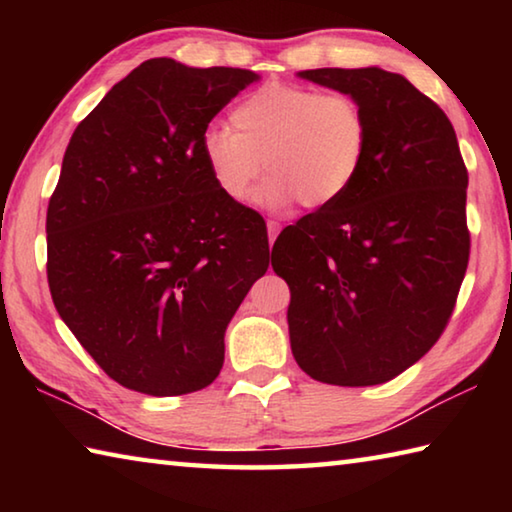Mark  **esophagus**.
<instances>
[{"mask_svg": "<svg viewBox=\"0 0 512 512\" xmlns=\"http://www.w3.org/2000/svg\"><path fill=\"white\" fill-rule=\"evenodd\" d=\"M266 228H268V244H273V241L277 239V235H280V228H282V225L277 223V221H268V223H266Z\"/></svg>", "mask_w": 512, "mask_h": 512, "instance_id": "esophagus-1", "label": "esophagus"}]
</instances>
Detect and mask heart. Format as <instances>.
Wrapping results in <instances>:
<instances>
[{
  "label": "heart",
  "mask_w": 512,
  "mask_h": 512,
  "mask_svg": "<svg viewBox=\"0 0 512 512\" xmlns=\"http://www.w3.org/2000/svg\"><path fill=\"white\" fill-rule=\"evenodd\" d=\"M230 128H210L201 160L216 189L244 201L262 169L271 171L255 201L266 210H309L339 203L361 176L370 149V121L345 92L268 83L230 110Z\"/></svg>",
  "instance_id": "1"
}]
</instances>
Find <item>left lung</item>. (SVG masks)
<instances>
[{"label":"left lung","instance_id":"8db88e82","mask_svg":"<svg viewBox=\"0 0 512 512\" xmlns=\"http://www.w3.org/2000/svg\"><path fill=\"white\" fill-rule=\"evenodd\" d=\"M298 76L361 103L370 149L339 203L273 244V271L291 291V352L323 384H384L431 350L454 311L470 259L467 169L452 121L402 74Z\"/></svg>","mask_w":512,"mask_h":512}]
</instances>
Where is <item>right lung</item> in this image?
<instances>
[{
    "instance_id": "right-lung-1",
    "label": "right lung",
    "mask_w": 512,
    "mask_h": 512,
    "mask_svg": "<svg viewBox=\"0 0 512 512\" xmlns=\"http://www.w3.org/2000/svg\"><path fill=\"white\" fill-rule=\"evenodd\" d=\"M259 81L151 58L69 140L47 210L56 311L117 384L169 397L219 377L225 329L268 268L266 223L201 160L223 106Z\"/></svg>"
}]
</instances>
